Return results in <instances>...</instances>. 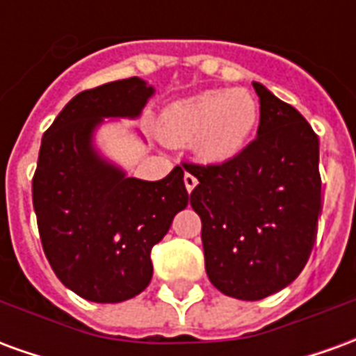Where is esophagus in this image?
Instances as JSON below:
<instances>
[{
    "mask_svg": "<svg viewBox=\"0 0 356 356\" xmlns=\"http://www.w3.org/2000/svg\"><path fill=\"white\" fill-rule=\"evenodd\" d=\"M183 181H185V186H186V191H188V193H193L194 188H196V185H198V179L194 177L193 173H185Z\"/></svg>",
    "mask_w": 356,
    "mask_h": 356,
    "instance_id": "34e87169",
    "label": "esophagus"
}]
</instances>
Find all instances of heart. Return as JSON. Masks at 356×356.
<instances>
[{
    "instance_id": "heart-1",
    "label": "heart",
    "mask_w": 356,
    "mask_h": 356,
    "mask_svg": "<svg viewBox=\"0 0 356 356\" xmlns=\"http://www.w3.org/2000/svg\"><path fill=\"white\" fill-rule=\"evenodd\" d=\"M259 122V104L246 89L202 91L170 104L160 118L163 140L191 145L200 160L229 162L246 148Z\"/></svg>"
}]
</instances>
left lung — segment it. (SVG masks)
Segmentation results:
<instances>
[{"label":"left lung","instance_id":"8db88e82","mask_svg":"<svg viewBox=\"0 0 356 356\" xmlns=\"http://www.w3.org/2000/svg\"><path fill=\"white\" fill-rule=\"evenodd\" d=\"M257 137L223 163H185L198 179L191 206L202 219L206 273L225 296L257 301L305 267L321 216L318 137L307 120L254 81Z\"/></svg>","mask_w":356,"mask_h":356}]
</instances>
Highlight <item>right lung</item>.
Instances as JSON below:
<instances>
[{
	"mask_svg": "<svg viewBox=\"0 0 356 356\" xmlns=\"http://www.w3.org/2000/svg\"><path fill=\"white\" fill-rule=\"evenodd\" d=\"M152 95L140 78L81 91L42 139L32 200L43 252L58 280L95 303H120L147 288L150 250L188 204L179 165L143 181L95 147L104 118L135 120Z\"/></svg>",
	"mask_w": 356,
	"mask_h": 356,
	"instance_id": "add662e5",
	"label": "right lung"
}]
</instances>
